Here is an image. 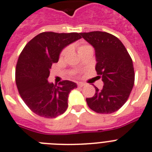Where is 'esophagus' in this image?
<instances>
[{"instance_id":"34e87169","label":"esophagus","mask_w":152,"mask_h":152,"mask_svg":"<svg viewBox=\"0 0 152 152\" xmlns=\"http://www.w3.org/2000/svg\"><path fill=\"white\" fill-rule=\"evenodd\" d=\"M77 86H78L79 87H83V86H85V83H77Z\"/></svg>"}]
</instances>
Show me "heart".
<instances>
[{
	"instance_id": "1",
	"label": "heart",
	"mask_w": 152,
	"mask_h": 152,
	"mask_svg": "<svg viewBox=\"0 0 152 152\" xmlns=\"http://www.w3.org/2000/svg\"><path fill=\"white\" fill-rule=\"evenodd\" d=\"M88 47H90V46H87V45H81V46L79 47V48H78L79 52H80V50H82L83 49H84V48H88ZM67 50H68L67 48H65L64 50H62V51H61V55H60V57H61V58H62V57H63L64 55H65V53L67 52Z\"/></svg>"
}]
</instances>
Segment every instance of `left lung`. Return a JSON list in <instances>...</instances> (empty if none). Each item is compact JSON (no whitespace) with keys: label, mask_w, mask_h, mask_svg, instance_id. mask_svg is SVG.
<instances>
[{"label":"left lung","mask_w":152,"mask_h":152,"mask_svg":"<svg viewBox=\"0 0 152 152\" xmlns=\"http://www.w3.org/2000/svg\"><path fill=\"white\" fill-rule=\"evenodd\" d=\"M81 36L95 50V69L104 86L95 87V94L86 99L89 108L97 113L116 112L127 101L134 84L133 61L123 43L106 32L82 33Z\"/></svg>","instance_id":"8db88e82"}]
</instances>
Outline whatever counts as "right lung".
Here are the masks:
<instances>
[{
	"label": "right lung",
	"instance_id": "1",
	"mask_svg": "<svg viewBox=\"0 0 152 152\" xmlns=\"http://www.w3.org/2000/svg\"><path fill=\"white\" fill-rule=\"evenodd\" d=\"M80 38L78 33L44 32L25 46L16 65L15 82L21 97L35 114L55 118L67 109L69 94L76 83L63 80L56 86L48 78L61 50Z\"/></svg>",
	"mask_w": 152,
	"mask_h": 152
}]
</instances>
